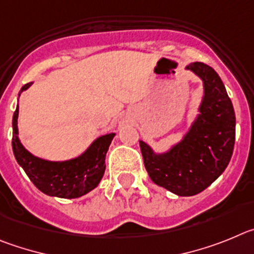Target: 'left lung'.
Instances as JSON below:
<instances>
[{
  "label": "left lung",
  "mask_w": 254,
  "mask_h": 254,
  "mask_svg": "<svg viewBox=\"0 0 254 254\" xmlns=\"http://www.w3.org/2000/svg\"><path fill=\"white\" fill-rule=\"evenodd\" d=\"M187 69L202 79L205 95L184 140L164 154L139 140L150 180L178 196L196 195L215 181L229 164L235 141L234 109L218 73L201 62Z\"/></svg>",
  "instance_id": "8db88e82"
}]
</instances>
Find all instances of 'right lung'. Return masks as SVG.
Returning <instances> with one entry per match:
<instances>
[{
  "label": "right lung",
  "instance_id": "add662e5",
  "mask_svg": "<svg viewBox=\"0 0 254 254\" xmlns=\"http://www.w3.org/2000/svg\"><path fill=\"white\" fill-rule=\"evenodd\" d=\"M31 83L22 86L21 91ZM20 95V93H19ZM19 106L12 118V150L17 163L42 192L63 198H76L90 192L101 181L105 172V157L114 138V132L96 139L81 157L65 162H49L27 152L17 136Z\"/></svg>",
  "mask_w": 254,
  "mask_h": 254
}]
</instances>
